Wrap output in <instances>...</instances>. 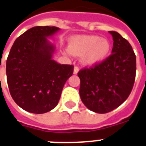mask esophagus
Listing matches in <instances>:
<instances>
[{
  "label": "esophagus",
  "mask_w": 146,
  "mask_h": 146,
  "mask_svg": "<svg viewBox=\"0 0 146 146\" xmlns=\"http://www.w3.org/2000/svg\"><path fill=\"white\" fill-rule=\"evenodd\" d=\"M78 72H79V68L77 66H75L73 69V74H77Z\"/></svg>",
  "instance_id": "34e87169"
}]
</instances>
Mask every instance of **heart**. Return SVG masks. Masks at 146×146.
Listing matches in <instances>:
<instances>
[{"instance_id": "1", "label": "heart", "mask_w": 146, "mask_h": 146, "mask_svg": "<svg viewBox=\"0 0 146 146\" xmlns=\"http://www.w3.org/2000/svg\"><path fill=\"white\" fill-rule=\"evenodd\" d=\"M111 48V43L107 39L96 35H77L69 39L68 50H64L63 53L81 56L83 65L93 67L108 58Z\"/></svg>"}]
</instances>
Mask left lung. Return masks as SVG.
I'll return each mask as SVG.
<instances>
[{
	"label": "left lung",
	"instance_id": "left-lung-1",
	"mask_svg": "<svg viewBox=\"0 0 146 146\" xmlns=\"http://www.w3.org/2000/svg\"><path fill=\"white\" fill-rule=\"evenodd\" d=\"M110 33L113 39L112 55L93 68L78 73L81 100L97 113L119 107L129 96L135 82L136 58L132 46L119 33Z\"/></svg>",
	"mask_w": 146,
	"mask_h": 146
}]
</instances>
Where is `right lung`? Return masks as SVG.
<instances>
[{
  "instance_id": "obj_1",
  "label": "right lung",
  "mask_w": 146,
  "mask_h": 146,
  "mask_svg": "<svg viewBox=\"0 0 146 146\" xmlns=\"http://www.w3.org/2000/svg\"><path fill=\"white\" fill-rule=\"evenodd\" d=\"M60 29L34 27L16 39L6 63L11 96L29 113L42 114L56 106L73 66L53 60L56 46L48 39Z\"/></svg>"
}]
</instances>
